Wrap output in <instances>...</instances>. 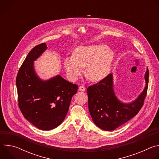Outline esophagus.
I'll list each match as a JSON object with an SVG mask.
<instances>
[{"mask_svg":"<svg viewBox=\"0 0 159 159\" xmlns=\"http://www.w3.org/2000/svg\"><path fill=\"white\" fill-rule=\"evenodd\" d=\"M79 90L80 91H85V87L84 85H81L79 87Z\"/></svg>","mask_w":159,"mask_h":159,"instance_id":"1","label":"esophagus"}]
</instances>
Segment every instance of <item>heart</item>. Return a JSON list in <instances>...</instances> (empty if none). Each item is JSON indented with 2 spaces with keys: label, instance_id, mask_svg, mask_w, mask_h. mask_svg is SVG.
Segmentation results:
<instances>
[{
  "label": "heart",
  "instance_id": "heart-1",
  "mask_svg": "<svg viewBox=\"0 0 159 159\" xmlns=\"http://www.w3.org/2000/svg\"><path fill=\"white\" fill-rule=\"evenodd\" d=\"M115 53L105 44L77 47L72 57L63 59V66L69 77L76 80L83 72L91 82L103 80L109 74Z\"/></svg>",
  "mask_w": 159,
  "mask_h": 159
}]
</instances>
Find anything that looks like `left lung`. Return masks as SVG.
<instances>
[{
	"mask_svg": "<svg viewBox=\"0 0 159 159\" xmlns=\"http://www.w3.org/2000/svg\"><path fill=\"white\" fill-rule=\"evenodd\" d=\"M148 77L147 68L144 89L134 100L128 103L121 101L116 96L112 74L99 83L89 86L87 89L88 106L94 124L103 130L112 131L137 115L147 94Z\"/></svg>",
	"mask_w": 159,
	"mask_h": 159,
	"instance_id": "8db88e82",
	"label": "left lung"
}]
</instances>
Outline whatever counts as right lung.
Wrapping results in <instances>:
<instances>
[{"mask_svg": "<svg viewBox=\"0 0 159 159\" xmlns=\"http://www.w3.org/2000/svg\"><path fill=\"white\" fill-rule=\"evenodd\" d=\"M47 44L34 47L16 77L19 106L25 118L41 130H51L64 120L78 85L57 75L43 80L37 74L34 61L47 50Z\"/></svg>", "mask_w": 159, "mask_h": 159, "instance_id": "add662e5", "label": "right lung"}]
</instances>
